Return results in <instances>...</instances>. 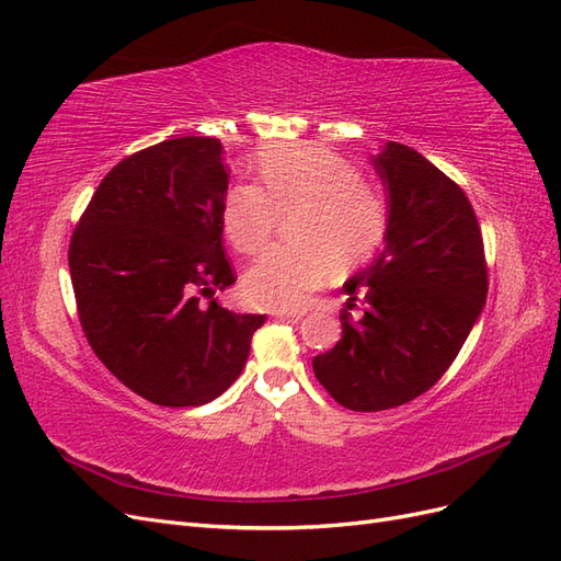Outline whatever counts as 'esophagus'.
Returning a JSON list of instances; mask_svg holds the SVG:
<instances>
[{"label":"esophagus","instance_id":"34e87169","mask_svg":"<svg viewBox=\"0 0 561 561\" xmlns=\"http://www.w3.org/2000/svg\"><path fill=\"white\" fill-rule=\"evenodd\" d=\"M278 318L285 320V322H299L301 313H278Z\"/></svg>","mask_w":561,"mask_h":561}]
</instances>
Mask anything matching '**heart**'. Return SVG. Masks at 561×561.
<instances>
[{"mask_svg":"<svg viewBox=\"0 0 561 561\" xmlns=\"http://www.w3.org/2000/svg\"><path fill=\"white\" fill-rule=\"evenodd\" d=\"M257 184H236L222 201V229L229 243L260 252L287 222L290 245H276L243 276L252 307L299 309L334 271L358 268L375 257L386 239L388 208L375 182L355 165L316 142L266 147L257 157Z\"/></svg>","mask_w":561,"mask_h":561,"instance_id":"1","label":"heart"}]
</instances>
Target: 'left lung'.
<instances>
[{
  "mask_svg": "<svg viewBox=\"0 0 561 561\" xmlns=\"http://www.w3.org/2000/svg\"><path fill=\"white\" fill-rule=\"evenodd\" d=\"M371 165L388 192L386 245L344 283L342 339L313 358L316 379L353 412L390 410L435 386L489 285L482 231L461 186L400 142H386ZM358 296L368 309L353 321Z\"/></svg>",
  "mask_w": 561,
  "mask_h": 561,
  "instance_id": "left-lung-1",
  "label": "left lung"
}]
</instances>
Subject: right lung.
<instances>
[{"instance_id": "add662e5", "label": "right lung", "mask_w": 561, "mask_h": 561, "mask_svg": "<svg viewBox=\"0 0 561 561\" xmlns=\"http://www.w3.org/2000/svg\"><path fill=\"white\" fill-rule=\"evenodd\" d=\"M227 186L217 138L165 140L118 161L72 233L83 334L118 381L161 407L222 396L266 320L213 299L236 280L222 248Z\"/></svg>"}]
</instances>
